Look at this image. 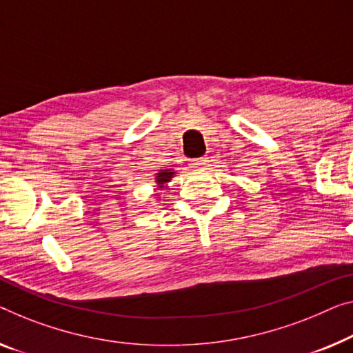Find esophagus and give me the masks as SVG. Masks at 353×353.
Returning a JSON list of instances; mask_svg holds the SVG:
<instances>
[{
    "instance_id": "obj_1",
    "label": "esophagus",
    "mask_w": 353,
    "mask_h": 353,
    "mask_svg": "<svg viewBox=\"0 0 353 353\" xmlns=\"http://www.w3.org/2000/svg\"><path fill=\"white\" fill-rule=\"evenodd\" d=\"M206 163H208V159L206 157H201V159H194V160H192V168H194V170H203L204 166H206Z\"/></svg>"
}]
</instances>
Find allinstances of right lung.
Masks as SVG:
<instances>
[{
    "mask_svg": "<svg viewBox=\"0 0 353 353\" xmlns=\"http://www.w3.org/2000/svg\"><path fill=\"white\" fill-rule=\"evenodd\" d=\"M172 176H174V172H172V170H161L159 174H157V177H155L157 185H159V188H163L168 182L171 181Z\"/></svg>",
    "mask_w": 353,
    "mask_h": 353,
    "instance_id": "right-lung-1",
    "label": "right lung"
}]
</instances>
